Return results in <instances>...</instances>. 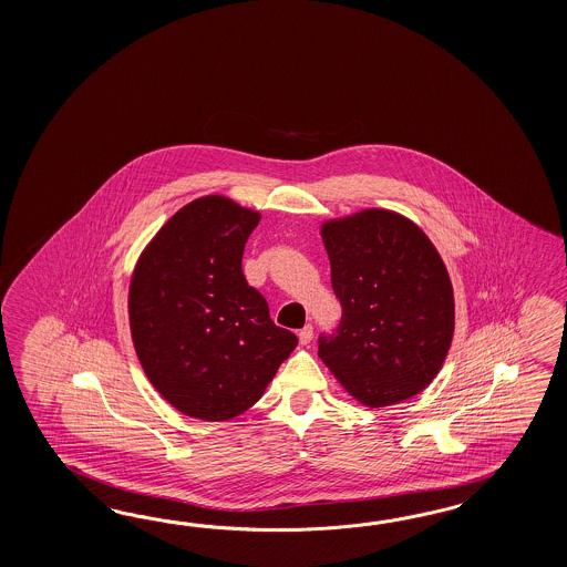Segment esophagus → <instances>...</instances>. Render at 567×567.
Listing matches in <instances>:
<instances>
[{
    "instance_id": "34e87169",
    "label": "esophagus",
    "mask_w": 567,
    "mask_h": 567,
    "mask_svg": "<svg viewBox=\"0 0 567 567\" xmlns=\"http://www.w3.org/2000/svg\"><path fill=\"white\" fill-rule=\"evenodd\" d=\"M298 338H300V344H310L313 338V328L312 326H303L300 332H298Z\"/></svg>"
}]
</instances>
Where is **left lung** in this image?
Masks as SVG:
<instances>
[{"label": "left lung", "mask_w": 567, "mask_h": 567, "mask_svg": "<svg viewBox=\"0 0 567 567\" xmlns=\"http://www.w3.org/2000/svg\"><path fill=\"white\" fill-rule=\"evenodd\" d=\"M340 324L318 338V357L369 408L422 393L454 337L446 266L415 223L367 208L322 225Z\"/></svg>", "instance_id": "obj_1"}]
</instances>
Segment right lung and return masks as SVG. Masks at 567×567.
Listing matches in <instances>:
<instances>
[{
  "mask_svg": "<svg viewBox=\"0 0 567 567\" xmlns=\"http://www.w3.org/2000/svg\"><path fill=\"white\" fill-rule=\"evenodd\" d=\"M259 218L225 196H203L157 230L133 269V347L150 383L184 415L237 417L298 347L243 276Z\"/></svg>",
  "mask_w": 567,
  "mask_h": 567,
  "instance_id": "right-lung-1",
  "label": "right lung"
}]
</instances>
